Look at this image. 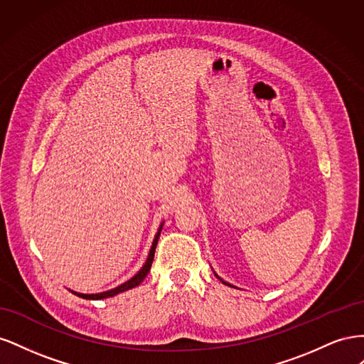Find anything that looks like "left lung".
Instances as JSON below:
<instances>
[{"label": "left lung", "mask_w": 364, "mask_h": 364, "mask_svg": "<svg viewBox=\"0 0 364 364\" xmlns=\"http://www.w3.org/2000/svg\"><path fill=\"white\" fill-rule=\"evenodd\" d=\"M214 274H215V277H217V278H218V279H220V281H222V282H223V284H226V285H229V287H232V285H230V284H228V282H225V281H223V279H222V278H220V277H218V274H217V273H214Z\"/></svg>", "instance_id": "8db88e82"}]
</instances>
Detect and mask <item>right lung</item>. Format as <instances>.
<instances>
[{
    "label": "right lung",
    "instance_id": "obj_1",
    "mask_svg": "<svg viewBox=\"0 0 364 364\" xmlns=\"http://www.w3.org/2000/svg\"><path fill=\"white\" fill-rule=\"evenodd\" d=\"M162 226H164V223H161L159 230H158V234L155 235V240H153V245H151V247H150V253H149V257H147L146 264H144V266H142V269L135 274L134 278H130V279H129V281H126L124 284L118 285V287H115V289H112V290L103 291V293L85 294V293H77V291H73V290H70V291H71V293H74V294H77L79 297H83V299L98 301V299H106V297H112V296H115V294H118V293H123V291H126V290H130V289L136 287V285H139L142 281H144V278L147 277V273L150 272V267H151V262H153V257H155V249H156V245H158V240H159V235H161Z\"/></svg>",
    "mask_w": 364,
    "mask_h": 364
}]
</instances>
